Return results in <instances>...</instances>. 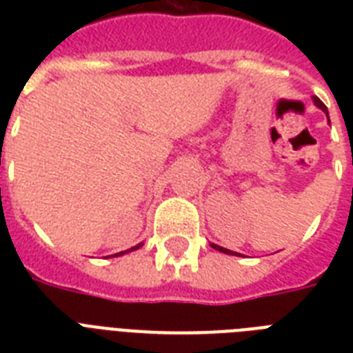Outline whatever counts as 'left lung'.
I'll list each match as a JSON object with an SVG mask.
<instances>
[{"instance_id": "8db88e82", "label": "left lung", "mask_w": 353, "mask_h": 353, "mask_svg": "<svg viewBox=\"0 0 353 353\" xmlns=\"http://www.w3.org/2000/svg\"><path fill=\"white\" fill-rule=\"evenodd\" d=\"M313 102H315V106H317V108H321V110H323V112L326 113V115H328V108L324 106L323 102L319 101L317 97H313ZM210 247H212V249H216V251H220V252H225V254H232V256H241L240 252H234V251H231V249H225V247H221V245H216V243H210Z\"/></svg>"}]
</instances>
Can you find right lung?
I'll use <instances>...</instances> for the list:
<instances>
[{"mask_svg":"<svg viewBox=\"0 0 353 353\" xmlns=\"http://www.w3.org/2000/svg\"><path fill=\"white\" fill-rule=\"evenodd\" d=\"M144 243L143 241H141V243H137V245H133L132 249H128V251H121V252H117V254H113V256H122V254H126V252H132V251H137L139 247H143Z\"/></svg>","mask_w":353,"mask_h":353,"instance_id":"right-lung-1","label":"right lung"}]
</instances>
